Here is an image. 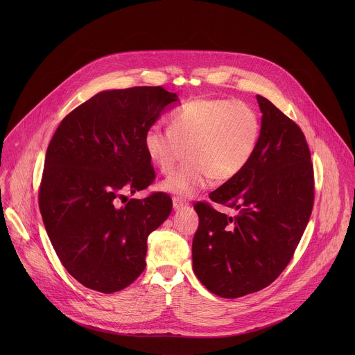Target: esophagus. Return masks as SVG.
Here are the masks:
<instances>
[{
  "instance_id": "esophagus-1",
  "label": "esophagus",
  "mask_w": 355,
  "mask_h": 355,
  "mask_svg": "<svg viewBox=\"0 0 355 355\" xmlns=\"http://www.w3.org/2000/svg\"><path fill=\"white\" fill-rule=\"evenodd\" d=\"M172 203H173V207H175V209H180V207H183V206L187 205V202H186L183 198H180V197H173V198H172Z\"/></svg>"
}]
</instances>
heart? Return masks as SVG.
<instances>
[{"label":"heart","mask_w":355,"mask_h":355,"mask_svg":"<svg viewBox=\"0 0 355 355\" xmlns=\"http://www.w3.org/2000/svg\"><path fill=\"white\" fill-rule=\"evenodd\" d=\"M171 128L153 124L145 132V150L161 173L187 162L161 184L162 190L190 197L211 183L239 176L258 150L262 123L252 105L230 98H196L169 116Z\"/></svg>","instance_id":"heart-1"}]
</instances>
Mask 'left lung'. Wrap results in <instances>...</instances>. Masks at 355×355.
<instances>
[{
  "mask_svg": "<svg viewBox=\"0 0 355 355\" xmlns=\"http://www.w3.org/2000/svg\"><path fill=\"white\" fill-rule=\"evenodd\" d=\"M262 135L248 168L209 194L235 209L217 211L209 202L194 209L200 225L193 241V268L203 286L223 298L257 293L290 263L314 202V173L304 132L261 96Z\"/></svg>",
  "mask_w": 355,
  "mask_h": 355,
  "instance_id": "obj_1",
  "label": "left lung"
}]
</instances>
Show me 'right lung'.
<instances>
[{
	"mask_svg": "<svg viewBox=\"0 0 355 355\" xmlns=\"http://www.w3.org/2000/svg\"><path fill=\"white\" fill-rule=\"evenodd\" d=\"M176 101L161 86L101 92L68 113L51 138L40 210L62 266L87 288L113 294L145 270L148 236L172 200L152 193L117 202L154 182L145 132Z\"/></svg>",
	"mask_w": 355,
	"mask_h": 355,
	"instance_id": "obj_1",
	"label": "right lung"
}]
</instances>
